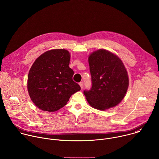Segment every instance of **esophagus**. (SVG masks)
Wrapping results in <instances>:
<instances>
[{"mask_svg": "<svg viewBox=\"0 0 159 159\" xmlns=\"http://www.w3.org/2000/svg\"><path fill=\"white\" fill-rule=\"evenodd\" d=\"M79 85H80V87L81 89H83V87H84V83H83L82 82H80V83H79Z\"/></svg>", "mask_w": 159, "mask_h": 159, "instance_id": "esophagus-1", "label": "esophagus"}]
</instances>
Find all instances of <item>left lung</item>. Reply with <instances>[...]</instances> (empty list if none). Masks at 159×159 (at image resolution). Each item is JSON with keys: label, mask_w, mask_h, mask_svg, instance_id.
<instances>
[{"label": "left lung", "mask_w": 159, "mask_h": 159, "mask_svg": "<svg viewBox=\"0 0 159 159\" xmlns=\"http://www.w3.org/2000/svg\"><path fill=\"white\" fill-rule=\"evenodd\" d=\"M92 86L84 91L92 108L105 111L116 107L125 96L129 79L122 60L105 49L93 51L89 56Z\"/></svg>", "instance_id": "obj_1"}]
</instances>
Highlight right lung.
Returning <instances> with one entry per match:
<instances>
[{"mask_svg":"<svg viewBox=\"0 0 159 159\" xmlns=\"http://www.w3.org/2000/svg\"><path fill=\"white\" fill-rule=\"evenodd\" d=\"M70 59L67 50L52 49L43 53L33 63L28 74L27 90L39 109L56 112L80 90L72 80L74 71L69 67Z\"/></svg>","mask_w":159,"mask_h":159,"instance_id":"obj_1","label":"right lung"}]
</instances>
